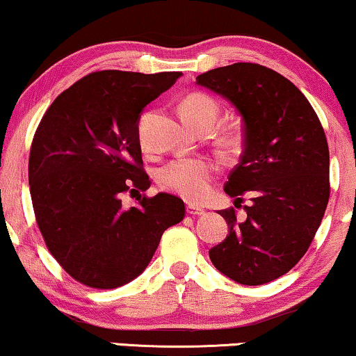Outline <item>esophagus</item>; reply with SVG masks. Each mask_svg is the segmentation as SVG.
<instances>
[{
  "mask_svg": "<svg viewBox=\"0 0 356 356\" xmlns=\"http://www.w3.org/2000/svg\"><path fill=\"white\" fill-rule=\"evenodd\" d=\"M187 214H190V216H203L204 214V209L200 208V206L188 204L187 206Z\"/></svg>",
  "mask_w": 356,
  "mask_h": 356,
  "instance_id": "obj_1",
  "label": "esophagus"
}]
</instances>
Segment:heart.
Instances as JSON below:
<instances>
[{
	"label": "heart",
	"mask_w": 356,
	"mask_h": 356,
	"mask_svg": "<svg viewBox=\"0 0 356 356\" xmlns=\"http://www.w3.org/2000/svg\"><path fill=\"white\" fill-rule=\"evenodd\" d=\"M219 107L209 95L193 92L180 104V116L185 123L198 127L204 123H214ZM148 116H142L139 123V137L144 145V129ZM216 172V164L206 158H179L172 160L158 171V185L169 193L179 195L190 201H201L209 195L211 179Z\"/></svg>",
	"instance_id": "obj_1"
}]
</instances>
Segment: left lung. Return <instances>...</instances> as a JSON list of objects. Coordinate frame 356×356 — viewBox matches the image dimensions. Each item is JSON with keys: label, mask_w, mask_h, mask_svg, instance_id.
<instances>
[{"label": "left lung", "mask_w": 356, "mask_h": 356, "mask_svg": "<svg viewBox=\"0 0 356 356\" xmlns=\"http://www.w3.org/2000/svg\"><path fill=\"white\" fill-rule=\"evenodd\" d=\"M243 118L245 150L225 182L232 198L251 200L246 219L219 214L230 233L209 251L225 277L259 286L288 273L304 257L330 201V148L305 95L259 63L238 62L196 76Z\"/></svg>", "instance_id": "obj_1"}]
</instances>
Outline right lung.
<instances>
[{
  "mask_svg": "<svg viewBox=\"0 0 356 356\" xmlns=\"http://www.w3.org/2000/svg\"><path fill=\"white\" fill-rule=\"evenodd\" d=\"M180 72L102 70L63 91L41 118L30 148L29 184L49 252L79 283L123 286L144 272L163 232L185 216L169 193L152 198L139 142L144 107ZM136 195L126 209L122 195Z\"/></svg>",
  "mask_w": 356,
  "mask_h": 356,
  "instance_id": "add662e5",
  "label": "right lung"
}]
</instances>
